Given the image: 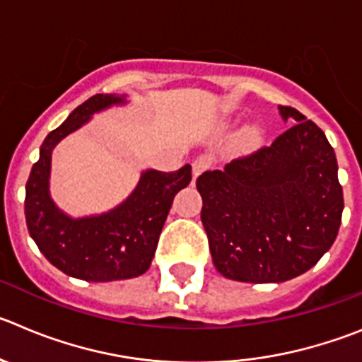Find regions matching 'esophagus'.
Listing matches in <instances>:
<instances>
[{
	"instance_id": "34e87169",
	"label": "esophagus",
	"mask_w": 362,
	"mask_h": 362,
	"mask_svg": "<svg viewBox=\"0 0 362 362\" xmlns=\"http://www.w3.org/2000/svg\"><path fill=\"white\" fill-rule=\"evenodd\" d=\"M210 165L211 159L208 158V156H199L197 159H194V163H192V174H194V177L203 174L206 168H210Z\"/></svg>"
}]
</instances>
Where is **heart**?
<instances>
[{"label":"heart","mask_w":362,"mask_h":362,"mask_svg":"<svg viewBox=\"0 0 362 362\" xmlns=\"http://www.w3.org/2000/svg\"><path fill=\"white\" fill-rule=\"evenodd\" d=\"M242 141H244L246 147H257L262 141V129L257 127V125H255V127H250L244 132V136H242Z\"/></svg>","instance_id":"heart-1"}]
</instances>
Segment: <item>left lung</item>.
Returning a JSON list of instances; mask_svg holds the SVG:
<instances>
[{"mask_svg": "<svg viewBox=\"0 0 362 362\" xmlns=\"http://www.w3.org/2000/svg\"><path fill=\"white\" fill-rule=\"evenodd\" d=\"M271 147L197 177L215 269L247 284H280L317 264L337 237L343 188L336 152L300 111Z\"/></svg>", "mask_w": 362, "mask_h": 362, "instance_id": "left-lung-1", "label": "left lung"}]
</instances>
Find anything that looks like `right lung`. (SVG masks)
<instances>
[{
	"label": "right lung",
	"instance_id": "right-lung-1",
	"mask_svg": "<svg viewBox=\"0 0 362 362\" xmlns=\"http://www.w3.org/2000/svg\"><path fill=\"white\" fill-rule=\"evenodd\" d=\"M125 95H95L49 132L26 181L25 217L39 251L68 276L86 281L127 280L151 267L172 201L192 181V167L175 172L144 170L134 190L111 210L71 217L49 194L52 152L95 112L125 105Z\"/></svg>",
	"mask_w": 362,
	"mask_h": 362
}]
</instances>
